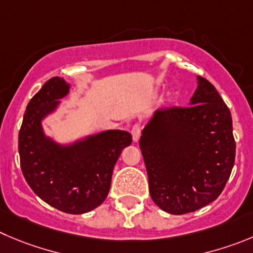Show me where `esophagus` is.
<instances>
[{
    "label": "esophagus",
    "instance_id": "1",
    "mask_svg": "<svg viewBox=\"0 0 253 253\" xmlns=\"http://www.w3.org/2000/svg\"><path fill=\"white\" fill-rule=\"evenodd\" d=\"M141 131H142V127H141V124H134L132 126V137H133V141H138L141 137Z\"/></svg>",
    "mask_w": 253,
    "mask_h": 253
}]
</instances>
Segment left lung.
<instances>
[{"label": "left lung", "instance_id": "8db88e82", "mask_svg": "<svg viewBox=\"0 0 253 253\" xmlns=\"http://www.w3.org/2000/svg\"><path fill=\"white\" fill-rule=\"evenodd\" d=\"M140 147L153 202L172 214L197 211L221 195L235 164L230 110L200 76L190 106L157 111Z\"/></svg>", "mask_w": 253, "mask_h": 253}]
</instances>
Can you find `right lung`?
<instances>
[{
    "label": "right lung",
    "mask_w": 253,
    "mask_h": 253,
    "mask_svg": "<svg viewBox=\"0 0 253 253\" xmlns=\"http://www.w3.org/2000/svg\"><path fill=\"white\" fill-rule=\"evenodd\" d=\"M67 92L65 80L52 77L31 98L18 133V152L26 182L41 200L66 213L81 214L105 201L113 167L132 136L106 131L68 147L49 141L42 133L41 119Z\"/></svg>",
    "instance_id": "1"
}]
</instances>
